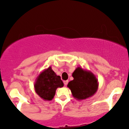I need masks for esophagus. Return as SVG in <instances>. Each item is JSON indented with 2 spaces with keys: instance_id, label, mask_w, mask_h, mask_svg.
Segmentation results:
<instances>
[{
  "instance_id": "1",
  "label": "esophagus",
  "mask_w": 129,
  "mask_h": 129,
  "mask_svg": "<svg viewBox=\"0 0 129 129\" xmlns=\"http://www.w3.org/2000/svg\"><path fill=\"white\" fill-rule=\"evenodd\" d=\"M68 82H69V81H67H67H63V84H64L65 85H67Z\"/></svg>"
}]
</instances>
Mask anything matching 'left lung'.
Here are the masks:
<instances>
[{
	"mask_svg": "<svg viewBox=\"0 0 129 129\" xmlns=\"http://www.w3.org/2000/svg\"><path fill=\"white\" fill-rule=\"evenodd\" d=\"M73 80L70 81L67 87L72 95L78 100H83L91 97L98 88V81L90 71L77 67L72 74Z\"/></svg>",
	"mask_w": 129,
	"mask_h": 129,
	"instance_id": "1",
	"label": "left lung"
}]
</instances>
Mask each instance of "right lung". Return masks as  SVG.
<instances>
[{
  "label": "right lung",
  "mask_w": 129,
  "mask_h": 129,
  "mask_svg": "<svg viewBox=\"0 0 129 129\" xmlns=\"http://www.w3.org/2000/svg\"><path fill=\"white\" fill-rule=\"evenodd\" d=\"M63 86V83L60 77L56 75L51 67L41 72L34 84L37 94L45 101L52 100L56 89Z\"/></svg>",
  "instance_id": "add662e5"
}]
</instances>
